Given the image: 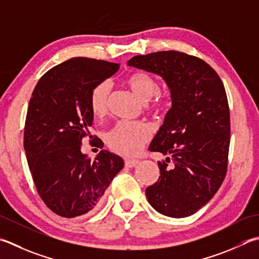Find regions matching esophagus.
<instances>
[{
	"mask_svg": "<svg viewBox=\"0 0 259 259\" xmlns=\"http://www.w3.org/2000/svg\"><path fill=\"white\" fill-rule=\"evenodd\" d=\"M139 164V160L138 159H125L124 161V165L125 167H128V168H131V167H135Z\"/></svg>",
	"mask_w": 259,
	"mask_h": 259,
	"instance_id": "obj_1",
	"label": "esophagus"
}]
</instances>
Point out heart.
Wrapping results in <instances>:
<instances>
[{
	"mask_svg": "<svg viewBox=\"0 0 259 259\" xmlns=\"http://www.w3.org/2000/svg\"><path fill=\"white\" fill-rule=\"evenodd\" d=\"M125 82L137 98L146 102L147 110L158 113L167 108V100L164 96H153L158 91V83L153 76L146 73H134L126 77ZM110 90V83L104 80L95 85L91 92L90 108L95 118H103L108 112ZM149 138L150 129L146 123L120 121L106 134L105 141L114 153L122 156H135Z\"/></svg>",
	"mask_w": 259,
	"mask_h": 259,
	"instance_id": "obj_1",
	"label": "heart"
}]
</instances>
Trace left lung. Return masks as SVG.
<instances>
[{"mask_svg":"<svg viewBox=\"0 0 259 259\" xmlns=\"http://www.w3.org/2000/svg\"><path fill=\"white\" fill-rule=\"evenodd\" d=\"M128 65L161 76L171 98L149 146L168 157L158 161L160 176L146 189L147 200L164 215L189 217L213 197L226 177L230 112L224 83L204 60L174 50L135 56Z\"/></svg>","mask_w":259,"mask_h":259,"instance_id":"left-lung-1","label":"left lung"}]
</instances>
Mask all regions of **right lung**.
I'll return each instance as SVG.
<instances>
[{"label": "right lung", "instance_id": "right-lung-1", "mask_svg": "<svg viewBox=\"0 0 259 259\" xmlns=\"http://www.w3.org/2000/svg\"><path fill=\"white\" fill-rule=\"evenodd\" d=\"M119 67L105 60L70 58L49 69L33 90L23 146L38 194L60 217L94 211L123 168V159L110 151L101 150L93 160L80 151L93 123L91 92Z\"/></svg>", "mask_w": 259, "mask_h": 259}]
</instances>
